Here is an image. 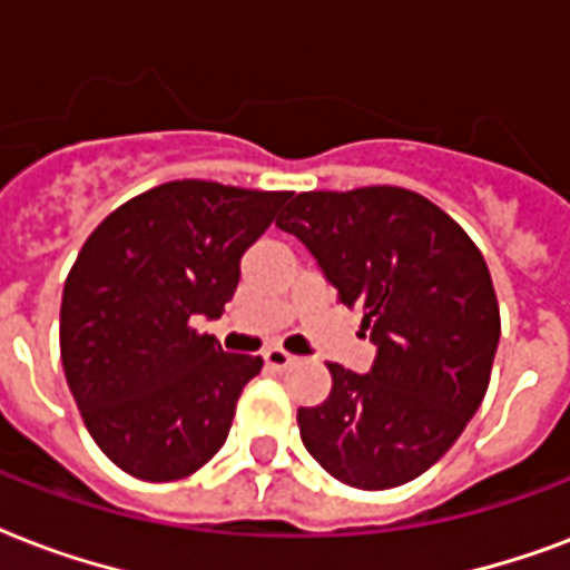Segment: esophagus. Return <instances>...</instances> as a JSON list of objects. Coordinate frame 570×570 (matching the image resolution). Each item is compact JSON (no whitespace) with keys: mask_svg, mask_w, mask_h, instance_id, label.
<instances>
[{"mask_svg":"<svg viewBox=\"0 0 570 570\" xmlns=\"http://www.w3.org/2000/svg\"><path fill=\"white\" fill-rule=\"evenodd\" d=\"M264 363H267V368H273V372H285V368L294 363V356H291L288 351H282V347H271V351H264Z\"/></svg>","mask_w":570,"mask_h":570,"instance_id":"obj_1","label":"esophagus"}]
</instances>
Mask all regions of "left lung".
<instances>
[{
    "label": "left lung",
    "instance_id": "obj_1",
    "mask_svg": "<svg viewBox=\"0 0 570 570\" xmlns=\"http://www.w3.org/2000/svg\"><path fill=\"white\" fill-rule=\"evenodd\" d=\"M326 285L363 312L377 347L368 374L326 363L330 399L299 407L303 445L351 488L383 491L443 458L482 404L500 306L482 253L419 193H299L276 219Z\"/></svg>",
    "mask_w": 570,
    "mask_h": 570
}]
</instances>
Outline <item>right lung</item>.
<instances>
[{"label":"right lung","instance_id":"right-lung-1","mask_svg":"<svg viewBox=\"0 0 570 570\" xmlns=\"http://www.w3.org/2000/svg\"><path fill=\"white\" fill-rule=\"evenodd\" d=\"M291 193L169 180L106 216L61 294V365L104 454L145 482L223 449L262 356L225 354L189 317L223 315L240 258Z\"/></svg>","mask_w":570,"mask_h":570}]
</instances>
